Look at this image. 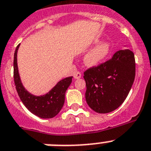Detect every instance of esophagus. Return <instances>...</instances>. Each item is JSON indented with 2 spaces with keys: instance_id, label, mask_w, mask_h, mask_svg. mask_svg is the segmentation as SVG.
Here are the masks:
<instances>
[{
  "instance_id": "obj_1",
  "label": "esophagus",
  "mask_w": 151,
  "mask_h": 151,
  "mask_svg": "<svg viewBox=\"0 0 151 151\" xmlns=\"http://www.w3.org/2000/svg\"><path fill=\"white\" fill-rule=\"evenodd\" d=\"M81 77H82V74H81V73H79V72H76V73L74 74V78H76V79H78V78H80Z\"/></svg>"
}]
</instances>
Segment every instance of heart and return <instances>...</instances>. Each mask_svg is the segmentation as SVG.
<instances>
[{"mask_svg": "<svg viewBox=\"0 0 151 151\" xmlns=\"http://www.w3.org/2000/svg\"><path fill=\"white\" fill-rule=\"evenodd\" d=\"M98 45L99 41H96ZM110 45L106 42H103L97 45L95 48L91 50L85 57V63L88 66H95L99 65L104 60L110 52Z\"/></svg>", "mask_w": 151, "mask_h": 151, "instance_id": "b5f03b06", "label": "heart"}]
</instances>
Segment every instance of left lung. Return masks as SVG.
I'll return each instance as SVG.
<instances>
[{"label":"left lung","mask_w":151,"mask_h":151,"mask_svg":"<svg viewBox=\"0 0 151 151\" xmlns=\"http://www.w3.org/2000/svg\"><path fill=\"white\" fill-rule=\"evenodd\" d=\"M135 77V60L129 49L116 52L113 57L84 73L85 99L98 113L115 110L127 97Z\"/></svg>","instance_id":"1"}]
</instances>
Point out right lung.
<instances>
[{
  "mask_svg": "<svg viewBox=\"0 0 151 151\" xmlns=\"http://www.w3.org/2000/svg\"><path fill=\"white\" fill-rule=\"evenodd\" d=\"M17 47L13 60V78L18 95L28 110L37 116L42 119H50L57 116L62 109L65 101V94L72 82L73 76L67 77L60 81L47 94L42 96H35L30 94L23 87L19 74L17 66Z\"/></svg>",
  "mask_w": 151,
  "mask_h": 151,
  "instance_id": "right-lung-1",
  "label": "right lung"
}]
</instances>
